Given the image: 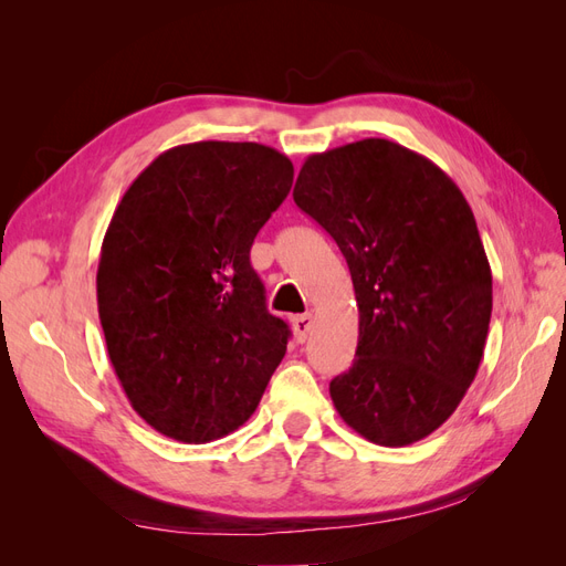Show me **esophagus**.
Wrapping results in <instances>:
<instances>
[{
	"mask_svg": "<svg viewBox=\"0 0 566 566\" xmlns=\"http://www.w3.org/2000/svg\"><path fill=\"white\" fill-rule=\"evenodd\" d=\"M312 325H314V316H312V314H300V316H295V318H293L295 337H297L300 342H304L306 335H310V331H312Z\"/></svg>",
	"mask_w": 566,
	"mask_h": 566,
	"instance_id": "obj_1",
	"label": "esophagus"
}]
</instances>
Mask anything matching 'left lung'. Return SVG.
Returning <instances> with one entry per match:
<instances>
[{"label":"left lung","mask_w":566,"mask_h":566,"mask_svg":"<svg viewBox=\"0 0 566 566\" xmlns=\"http://www.w3.org/2000/svg\"><path fill=\"white\" fill-rule=\"evenodd\" d=\"M293 198L333 235L356 293L337 413L380 447L424 439L465 397L489 335L491 266L465 196L420 153L364 139L306 158Z\"/></svg>","instance_id":"obj_1"}]
</instances>
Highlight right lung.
Instances as JSON below:
<instances>
[{"label": "right lung", "instance_id": "obj_1", "mask_svg": "<svg viewBox=\"0 0 566 566\" xmlns=\"http://www.w3.org/2000/svg\"><path fill=\"white\" fill-rule=\"evenodd\" d=\"M293 175L262 144H184L117 205L101 245L98 318L132 408L169 439L238 430L285 356L290 328L266 310L250 248Z\"/></svg>", "mask_w": 566, "mask_h": 566}]
</instances>
